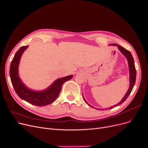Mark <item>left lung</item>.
Returning a JSON list of instances; mask_svg holds the SVG:
<instances>
[{"label":"left lung","mask_w":148,"mask_h":148,"mask_svg":"<svg viewBox=\"0 0 148 148\" xmlns=\"http://www.w3.org/2000/svg\"><path fill=\"white\" fill-rule=\"evenodd\" d=\"M112 45H116L118 49H119V50L121 52V53L125 56L127 60V62H128V65H129V79H130V84H129V89L127 90V92H126V95H125V97H124L123 98V99L121 100V101L120 103H118L117 104H115L113 106H111V107L109 108L108 109H112L115 108V106H119L120 104H121L124 101H126V99L127 98V97H129V95H130V93H131V92H132V88L135 85V80H136V75H137V72H136V70H135V64H134V58L132 57V54L131 53V52H130L129 50L125 49V48H123V47L121 46H120L119 45H117L116 44H111ZM84 101L86 102L87 104H88L87 103V101H86V99H84ZM90 106H91L92 108H93L92 107V106H90V104H88ZM98 110H99V109H97Z\"/></svg>","instance_id":"obj_1"}]
</instances>
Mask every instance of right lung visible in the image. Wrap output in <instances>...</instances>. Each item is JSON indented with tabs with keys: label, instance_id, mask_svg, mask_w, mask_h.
<instances>
[{
	"label": "right lung",
	"instance_id": "add662e5",
	"mask_svg": "<svg viewBox=\"0 0 148 148\" xmlns=\"http://www.w3.org/2000/svg\"><path fill=\"white\" fill-rule=\"evenodd\" d=\"M28 47H21L16 53L11 61L10 69V76L11 83L17 95L27 102L38 106H44L50 104L53 102L58 97L62 85L66 81L72 79L73 75H69L56 79L50 87L42 91H34L29 89L23 84L18 73V67L21 56Z\"/></svg>",
	"mask_w": 148,
	"mask_h": 148
}]
</instances>
